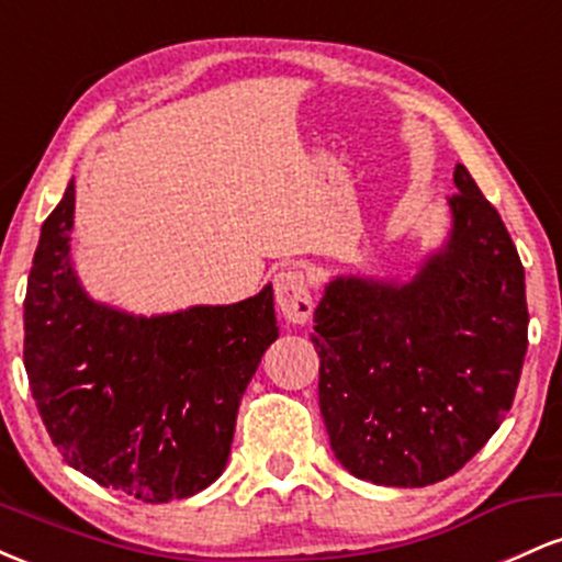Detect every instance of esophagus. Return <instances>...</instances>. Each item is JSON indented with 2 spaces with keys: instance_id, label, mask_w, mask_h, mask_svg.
Returning <instances> with one entry per match:
<instances>
[{
  "instance_id": "34e87169",
  "label": "esophagus",
  "mask_w": 562,
  "mask_h": 562,
  "mask_svg": "<svg viewBox=\"0 0 562 562\" xmlns=\"http://www.w3.org/2000/svg\"><path fill=\"white\" fill-rule=\"evenodd\" d=\"M274 299L282 317L293 325H306L312 319L314 301L308 290V277L299 267H288L274 274Z\"/></svg>"
}]
</instances>
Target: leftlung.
<instances>
[{"label": "left lung", "mask_w": 562, "mask_h": 562, "mask_svg": "<svg viewBox=\"0 0 562 562\" xmlns=\"http://www.w3.org/2000/svg\"><path fill=\"white\" fill-rule=\"evenodd\" d=\"M454 184L451 232L420 272L335 277L314 312L330 447L380 486L454 475L505 420L524 370V263L462 164Z\"/></svg>", "instance_id": "left-lung-1"}]
</instances>
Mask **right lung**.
<instances>
[{"label":"right lung","instance_id":"right-lung-1","mask_svg":"<svg viewBox=\"0 0 562 562\" xmlns=\"http://www.w3.org/2000/svg\"><path fill=\"white\" fill-rule=\"evenodd\" d=\"M76 187L42 224L25 290L23 364L70 468L134 499L171 502L222 475L237 406L277 340L274 293L134 317L97 303L70 263Z\"/></svg>","mask_w":562,"mask_h":562}]
</instances>
